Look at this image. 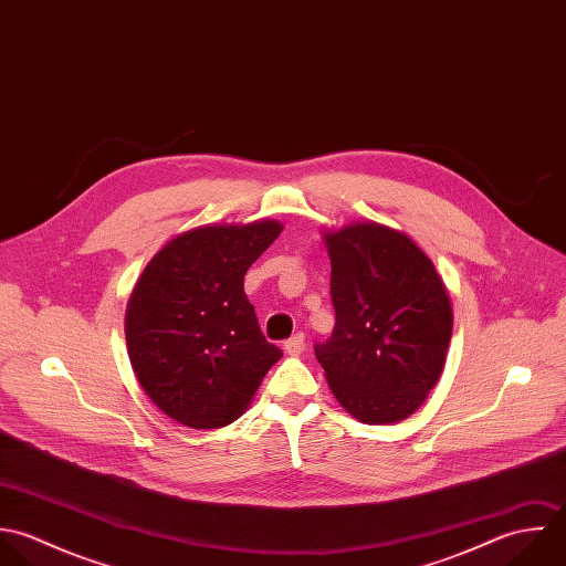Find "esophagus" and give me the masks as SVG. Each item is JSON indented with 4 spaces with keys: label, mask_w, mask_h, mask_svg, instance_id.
Returning a JSON list of instances; mask_svg holds the SVG:
<instances>
[{
    "label": "esophagus",
    "mask_w": 566,
    "mask_h": 566,
    "mask_svg": "<svg viewBox=\"0 0 566 566\" xmlns=\"http://www.w3.org/2000/svg\"><path fill=\"white\" fill-rule=\"evenodd\" d=\"M283 347H285V354H287V356H301V354L305 352V336H303V334H296V336H292Z\"/></svg>",
    "instance_id": "obj_1"
}]
</instances>
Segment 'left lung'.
I'll return each instance as SVG.
<instances>
[{"mask_svg":"<svg viewBox=\"0 0 566 566\" xmlns=\"http://www.w3.org/2000/svg\"><path fill=\"white\" fill-rule=\"evenodd\" d=\"M336 325L316 345L332 392L365 423L412 415L443 371L452 305L423 250L374 221L325 234Z\"/></svg>","mask_w":566,"mask_h":566,"instance_id":"obj_1","label":"left lung"}]
</instances>
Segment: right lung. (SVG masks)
Listing matches in <instances>:
<instances>
[{
  "label": "right lung",
  "mask_w": 566,
  "mask_h": 566,
  "mask_svg": "<svg viewBox=\"0 0 566 566\" xmlns=\"http://www.w3.org/2000/svg\"><path fill=\"white\" fill-rule=\"evenodd\" d=\"M283 226H201L171 239L138 279L125 316L127 352L145 392L189 428L232 423L283 356L243 292L248 268Z\"/></svg>",
  "instance_id": "right-lung-1"
}]
</instances>
